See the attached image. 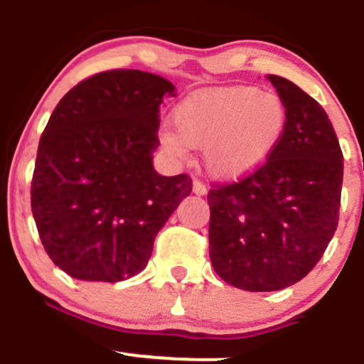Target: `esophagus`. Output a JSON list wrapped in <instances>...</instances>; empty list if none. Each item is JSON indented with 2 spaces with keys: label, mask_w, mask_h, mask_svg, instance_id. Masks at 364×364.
Segmentation results:
<instances>
[{
  "label": "esophagus",
  "mask_w": 364,
  "mask_h": 364,
  "mask_svg": "<svg viewBox=\"0 0 364 364\" xmlns=\"http://www.w3.org/2000/svg\"><path fill=\"white\" fill-rule=\"evenodd\" d=\"M192 192H194L196 196H204L208 192V189H206V186H204V182H200L196 178V181L192 182Z\"/></svg>",
  "instance_id": "obj_1"
}]
</instances>
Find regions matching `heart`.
<instances>
[{
    "label": "heart",
    "instance_id": "1",
    "mask_svg": "<svg viewBox=\"0 0 364 364\" xmlns=\"http://www.w3.org/2000/svg\"><path fill=\"white\" fill-rule=\"evenodd\" d=\"M286 124L281 98L255 87L213 88L196 93L173 110L175 132L164 144L183 156L187 146L204 148V164L218 177H240L266 160Z\"/></svg>",
    "mask_w": 364,
    "mask_h": 364
}]
</instances>
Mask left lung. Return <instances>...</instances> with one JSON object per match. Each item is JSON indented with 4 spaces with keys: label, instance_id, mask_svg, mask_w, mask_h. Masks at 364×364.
<instances>
[{
    "label": "left lung",
    "instance_id": "left-lung-1",
    "mask_svg": "<svg viewBox=\"0 0 364 364\" xmlns=\"http://www.w3.org/2000/svg\"><path fill=\"white\" fill-rule=\"evenodd\" d=\"M267 78L286 109L283 134L254 172L208 192L213 267L245 291L284 289L317 266L343 189V151L326 110L289 80Z\"/></svg>",
    "mask_w": 364,
    "mask_h": 364
}]
</instances>
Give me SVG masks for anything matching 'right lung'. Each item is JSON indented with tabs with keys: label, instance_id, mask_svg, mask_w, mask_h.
Wrapping results in <instances>:
<instances>
[{
	"label": "right lung",
	"instance_id": "obj_1",
	"mask_svg": "<svg viewBox=\"0 0 364 364\" xmlns=\"http://www.w3.org/2000/svg\"><path fill=\"white\" fill-rule=\"evenodd\" d=\"M168 80L110 70L80 81L38 141L30 200L53 262L81 281L117 283L146 267L156 233L191 194L189 175L153 168Z\"/></svg>",
	"mask_w": 364,
	"mask_h": 364
}]
</instances>
